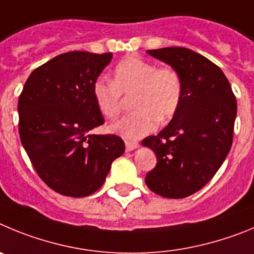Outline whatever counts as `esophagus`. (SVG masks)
<instances>
[{
  "instance_id": "esophagus-1",
  "label": "esophagus",
  "mask_w": 254,
  "mask_h": 254,
  "mask_svg": "<svg viewBox=\"0 0 254 254\" xmlns=\"http://www.w3.org/2000/svg\"><path fill=\"white\" fill-rule=\"evenodd\" d=\"M125 148H127V150H134L136 149V148H139V143L138 141L127 140L125 141Z\"/></svg>"
}]
</instances>
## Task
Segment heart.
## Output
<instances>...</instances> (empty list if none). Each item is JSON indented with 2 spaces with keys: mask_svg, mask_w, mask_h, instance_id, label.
Returning a JSON list of instances; mask_svg holds the SVG:
<instances>
[{
  "mask_svg": "<svg viewBox=\"0 0 254 254\" xmlns=\"http://www.w3.org/2000/svg\"><path fill=\"white\" fill-rule=\"evenodd\" d=\"M95 104L104 118L115 120L122 114L123 96L131 97L130 115L111 125L110 130L127 140L145 136L159 122L172 119L184 97L181 73L171 65L129 56L119 62L111 82L99 78L93 83Z\"/></svg>",
  "mask_w": 254,
  "mask_h": 254,
  "instance_id": "obj_1",
  "label": "heart"
}]
</instances>
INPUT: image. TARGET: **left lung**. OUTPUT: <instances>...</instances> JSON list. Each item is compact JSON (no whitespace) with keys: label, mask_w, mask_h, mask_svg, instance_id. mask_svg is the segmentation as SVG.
Segmentation results:
<instances>
[{"label":"left lung","mask_w":254,"mask_h":254,"mask_svg":"<svg viewBox=\"0 0 254 254\" xmlns=\"http://www.w3.org/2000/svg\"><path fill=\"white\" fill-rule=\"evenodd\" d=\"M147 52L181 73L184 97L170 124L141 141L157 155L145 184L159 196L184 198L202 189L227 158L237 100L223 70L204 56L181 47Z\"/></svg>","instance_id":"1"}]
</instances>
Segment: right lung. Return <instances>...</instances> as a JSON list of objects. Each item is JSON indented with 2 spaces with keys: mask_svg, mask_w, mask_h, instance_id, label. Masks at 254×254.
Here are the masks:
<instances>
[{
  "mask_svg": "<svg viewBox=\"0 0 254 254\" xmlns=\"http://www.w3.org/2000/svg\"><path fill=\"white\" fill-rule=\"evenodd\" d=\"M113 54L68 52L31 72L19 97V132L36 173L64 196L84 197L100 189L125 144L90 130L105 123L93 83Z\"/></svg>",
  "mask_w": 254,
  "mask_h": 254,
  "instance_id": "1",
  "label": "right lung"
}]
</instances>
